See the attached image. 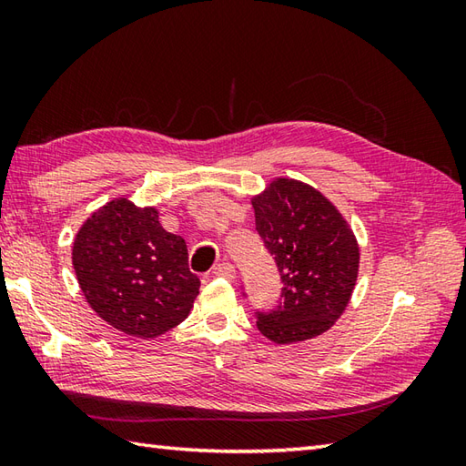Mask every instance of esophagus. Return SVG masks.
<instances>
[{"label":"esophagus","mask_w":466,"mask_h":466,"mask_svg":"<svg viewBox=\"0 0 466 466\" xmlns=\"http://www.w3.org/2000/svg\"><path fill=\"white\" fill-rule=\"evenodd\" d=\"M214 276H220V279H226V280H234L236 279V268L230 264V262H222L218 264L216 268L212 270Z\"/></svg>","instance_id":"obj_1"}]
</instances>
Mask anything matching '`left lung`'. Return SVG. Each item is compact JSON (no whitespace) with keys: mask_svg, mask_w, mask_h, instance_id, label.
Masks as SVG:
<instances>
[{"mask_svg":"<svg viewBox=\"0 0 466 466\" xmlns=\"http://www.w3.org/2000/svg\"><path fill=\"white\" fill-rule=\"evenodd\" d=\"M250 202L256 230L284 282L279 309L260 314L256 326L276 344L316 339L352 299L360 268L352 226L330 198L294 177H272Z\"/></svg>","mask_w":466,"mask_h":466,"instance_id":"1","label":"left lung"}]
</instances>
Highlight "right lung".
Segmentation results:
<instances>
[{
    "instance_id": "add662e5",
    "label": "right lung",
    "mask_w": 466,
    "mask_h": 466,
    "mask_svg": "<svg viewBox=\"0 0 466 466\" xmlns=\"http://www.w3.org/2000/svg\"><path fill=\"white\" fill-rule=\"evenodd\" d=\"M72 264L92 310L144 340L184 322L200 292L182 236L164 230L157 208L127 196L100 206L80 226Z\"/></svg>"
}]
</instances>
